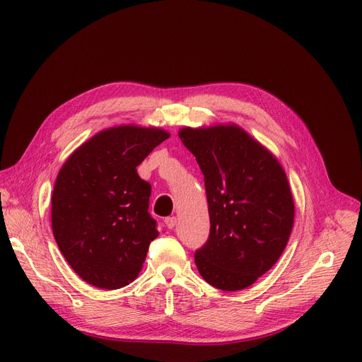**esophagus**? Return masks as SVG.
I'll return each instance as SVG.
<instances>
[{
	"instance_id": "1",
	"label": "esophagus",
	"mask_w": 362,
	"mask_h": 362,
	"mask_svg": "<svg viewBox=\"0 0 362 362\" xmlns=\"http://www.w3.org/2000/svg\"><path fill=\"white\" fill-rule=\"evenodd\" d=\"M164 223H165V226L168 227V229H173V227L177 224V218L173 216V217H167L165 220H164Z\"/></svg>"
}]
</instances>
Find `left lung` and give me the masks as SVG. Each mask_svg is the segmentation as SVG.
<instances>
[{
    "instance_id": "8db88e82",
    "label": "left lung",
    "mask_w": 362,
    "mask_h": 362,
    "mask_svg": "<svg viewBox=\"0 0 362 362\" xmlns=\"http://www.w3.org/2000/svg\"><path fill=\"white\" fill-rule=\"evenodd\" d=\"M205 182L210 238L195 252L202 279L221 291L250 288L286 248L295 204L270 149L235 123L182 127Z\"/></svg>"
}]
</instances>
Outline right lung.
Here are the masks:
<instances>
[{
  "label": "right lung",
  "mask_w": 362,
  "mask_h": 362,
  "mask_svg": "<svg viewBox=\"0 0 362 362\" xmlns=\"http://www.w3.org/2000/svg\"><path fill=\"white\" fill-rule=\"evenodd\" d=\"M167 138L156 126H112L76 148L57 175L55 242L74 273L95 288L120 289L142 270L158 230L148 213L151 185L136 167Z\"/></svg>",
  "instance_id": "right-lung-1"
}]
</instances>
